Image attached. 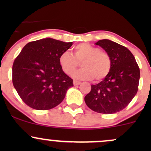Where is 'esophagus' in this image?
Listing matches in <instances>:
<instances>
[{
    "instance_id": "34e87169",
    "label": "esophagus",
    "mask_w": 151,
    "mask_h": 151,
    "mask_svg": "<svg viewBox=\"0 0 151 151\" xmlns=\"http://www.w3.org/2000/svg\"><path fill=\"white\" fill-rule=\"evenodd\" d=\"M73 84H74V86H78V85H79V84H81V82H80V81L74 80L73 81Z\"/></svg>"
}]
</instances>
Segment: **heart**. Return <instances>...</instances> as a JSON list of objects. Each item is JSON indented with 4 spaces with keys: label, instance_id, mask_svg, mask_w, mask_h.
<instances>
[{
    "label": "heart",
    "instance_id": "heart-1",
    "mask_svg": "<svg viewBox=\"0 0 151 151\" xmlns=\"http://www.w3.org/2000/svg\"><path fill=\"white\" fill-rule=\"evenodd\" d=\"M62 71L70 75L81 63L82 70L73 74L76 79L95 81L103 80L108 76L111 68V59L107 52L88 43H81L74 47V56L66 51L59 58Z\"/></svg>",
    "mask_w": 151,
    "mask_h": 151
}]
</instances>
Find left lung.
<instances>
[{
  "instance_id": "left-lung-1",
  "label": "left lung",
  "mask_w": 151,
  "mask_h": 151,
  "mask_svg": "<svg viewBox=\"0 0 151 151\" xmlns=\"http://www.w3.org/2000/svg\"><path fill=\"white\" fill-rule=\"evenodd\" d=\"M100 46L111 59V68L106 77L91 84L84 97L86 104L97 113L115 114L127 106L138 89L140 70L134 56L126 47L109 40H99Z\"/></svg>"
}]
</instances>
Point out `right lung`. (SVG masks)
<instances>
[{
  "label": "right lung",
  "instance_id": "1",
  "mask_svg": "<svg viewBox=\"0 0 151 151\" xmlns=\"http://www.w3.org/2000/svg\"><path fill=\"white\" fill-rule=\"evenodd\" d=\"M72 42L44 38L27 43L13 62V84L27 106L49 110L60 104L73 80L60 67L59 58Z\"/></svg>",
  "mask_w": 151,
  "mask_h": 151
}]
</instances>
